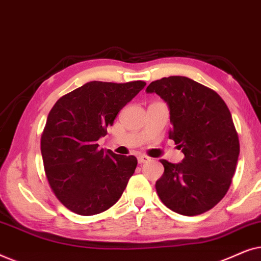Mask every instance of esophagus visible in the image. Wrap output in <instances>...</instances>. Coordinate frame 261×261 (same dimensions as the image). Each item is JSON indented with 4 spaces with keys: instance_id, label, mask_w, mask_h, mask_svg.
Instances as JSON below:
<instances>
[{
    "instance_id": "obj_1",
    "label": "esophagus",
    "mask_w": 261,
    "mask_h": 261,
    "mask_svg": "<svg viewBox=\"0 0 261 261\" xmlns=\"http://www.w3.org/2000/svg\"><path fill=\"white\" fill-rule=\"evenodd\" d=\"M149 159H151V158H149V156H147V155H145V154H141V155L138 156V162H139V164L147 163Z\"/></svg>"
}]
</instances>
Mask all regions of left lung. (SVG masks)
Segmentation results:
<instances>
[{"label": "left lung", "instance_id": "1", "mask_svg": "<svg viewBox=\"0 0 261 261\" xmlns=\"http://www.w3.org/2000/svg\"><path fill=\"white\" fill-rule=\"evenodd\" d=\"M170 108L169 138L181 148L179 164L160 160L155 190L174 213L195 216L214 208L227 194L240 153L231 114L213 89L183 76L164 77L146 89Z\"/></svg>", "mask_w": 261, "mask_h": 261}]
</instances>
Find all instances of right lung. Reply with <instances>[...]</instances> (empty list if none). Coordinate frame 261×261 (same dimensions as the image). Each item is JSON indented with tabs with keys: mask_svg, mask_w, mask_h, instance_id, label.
<instances>
[{
	"mask_svg": "<svg viewBox=\"0 0 261 261\" xmlns=\"http://www.w3.org/2000/svg\"><path fill=\"white\" fill-rule=\"evenodd\" d=\"M145 85L89 82L52 107L41 134L42 162L53 194L71 212L96 215L119 201L138 160L98 149L97 140Z\"/></svg>",
	"mask_w": 261,
	"mask_h": 261,
	"instance_id": "right-lung-1",
	"label": "right lung"
}]
</instances>
